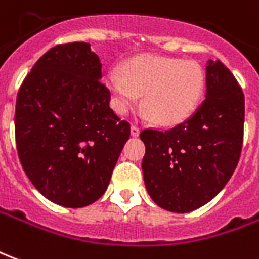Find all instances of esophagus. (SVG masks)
I'll use <instances>...</instances> for the list:
<instances>
[{"label":"esophagus","instance_id":"34e87169","mask_svg":"<svg viewBox=\"0 0 259 259\" xmlns=\"http://www.w3.org/2000/svg\"><path fill=\"white\" fill-rule=\"evenodd\" d=\"M139 133H141V130H139L138 126L137 125L131 126V135H133V137H138Z\"/></svg>","mask_w":259,"mask_h":259}]
</instances>
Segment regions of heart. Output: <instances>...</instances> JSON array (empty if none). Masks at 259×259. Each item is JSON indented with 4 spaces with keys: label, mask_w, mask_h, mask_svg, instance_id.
I'll use <instances>...</instances> for the list:
<instances>
[{
    "label": "heart",
    "mask_w": 259,
    "mask_h": 259,
    "mask_svg": "<svg viewBox=\"0 0 259 259\" xmlns=\"http://www.w3.org/2000/svg\"><path fill=\"white\" fill-rule=\"evenodd\" d=\"M205 86L202 68L194 61L159 56H139L107 75L113 109L124 114L137 106L139 95L150 117L163 125L187 120L197 109Z\"/></svg>",
    "instance_id": "b5f03b06"
}]
</instances>
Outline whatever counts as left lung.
Segmentation results:
<instances>
[{
  "label": "left lung",
  "instance_id": "obj_1",
  "mask_svg": "<svg viewBox=\"0 0 259 259\" xmlns=\"http://www.w3.org/2000/svg\"><path fill=\"white\" fill-rule=\"evenodd\" d=\"M244 93L219 60L206 65V96L194 114L167 131L144 130L145 187L160 208L187 213L213 199L237 167Z\"/></svg>",
  "mask_w": 259,
  "mask_h": 259
}]
</instances>
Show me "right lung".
Segmentation results:
<instances>
[{
	"label": "right lung",
	"instance_id": "obj_1",
	"mask_svg": "<svg viewBox=\"0 0 259 259\" xmlns=\"http://www.w3.org/2000/svg\"><path fill=\"white\" fill-rule=\"evenodd\" d=\"M100 79L102 62L89 43L58 45L38 58L16 97L22 167L41 195L65 208L103 195L131 134Z\"/></svg>",
	"mask_w": 259,
	"mask_h": 259
}]
</instances>
